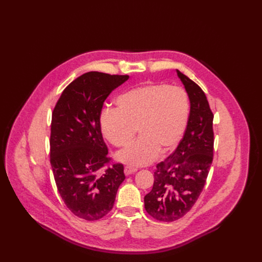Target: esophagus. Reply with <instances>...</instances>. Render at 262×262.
<instances>
[{
  "label": "esophagus",
  "instance_id": "34e87169",
  "mask_svg": "<svg viewBox=\"0 0 262 262\" xmlns=\"http://www.w3.org/2000/svg\"><path fill=\"white\" fill-rule=\"evenodd\" d=\"M135 172H137V169H136V168L128 167V166H126V167L124 168V174H125L126 176H128V175H130V174H134Z\"/></svg>",
  "mask_w": 262,
  "mask_h": 262
}]
</instances>
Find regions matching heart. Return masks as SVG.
<instances>
[{"label": "heart", "instance_id": "obj_1", "mask_svg": "<svg viewBox=\"0 0 262 262\" xmlns=\"http://www.w3.org/2000/svg\"><path fill=\"white\" fill-rule=\"evenodd\" d=\"M117 108H105L100 127L105 139L116 147L128 145L137 128L141 136L117 159L129 166H145L162 151L179 144L190 117L188 93L168 84H147L133 88L116 100Z\"/></svg>", "mask_w": 262, "mask_h": 262}]
</instances>
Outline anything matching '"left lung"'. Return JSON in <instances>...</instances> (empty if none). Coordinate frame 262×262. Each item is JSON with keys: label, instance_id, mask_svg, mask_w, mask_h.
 I'll return each instance as SVG.
<instances>
[{"label": "left lung", "instance_id": "1", "mask_svg": "<svg viewBox=\"0 0 262 262\" xmlns=\"http://www.w3.org/2000/svg\"><path fill=\"white\" fill-rule=\"evenodd\" d=\"M176 72L191 103L188 126L174 152L158 164L152 190L144 197L146 211L163 222L176 221L190 211L213 159V114L206 95L195 82Z\"/></svg>", "mask_w": 262, "mask_h": 262}]
</instances>
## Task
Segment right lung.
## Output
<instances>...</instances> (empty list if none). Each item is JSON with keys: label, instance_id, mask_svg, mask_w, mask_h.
<instances>
[{"label": "right lung", "instance_id": "obj_1", "mask_svg": "<svg viewBox=\"0 0 262 262\" xmlns=\"http://www.w3.org/2000/svg\"><path fill=\"white\" fill-rule=\"evenodd\" d=\"M90 71L62 92L52 115L51 165L59 194L67 208L86 221H96L113 208L125 179L122 164L98 171L108 162L100 114L110 93L128 80Z\"/></svg>", "mask_w": 262, "mask_h": 262}]
</instances>
